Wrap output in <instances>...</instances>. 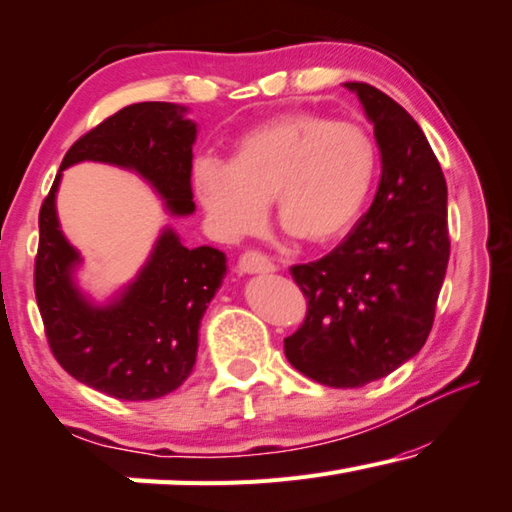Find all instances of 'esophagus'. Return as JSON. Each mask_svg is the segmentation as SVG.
I'll use <instances>...</instances> for the list:
<instances>
[{
  "label": "esophagus",
  "instance_id": "1",
  "mask_svg": "<svg viewBox=\"0 0 512 512\" xmlns=\"http://www.w3.org/2000/svg\"><path fill=\"white\" fill-rule=\"evenodd\" d=\"M239 271L241 273H248V275H257V273H275L278 271V266H275L269 257H264L262 253H243L239 257Z\"/></svg>",
  "mask_w": 512,
  "mask_h": 512
}]
</instances>
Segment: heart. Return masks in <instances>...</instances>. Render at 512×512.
<instances>
[{"instance_id": "b5f03b06", "label": "heart", "mask_w": 512, "mask_h": 512, "mask_svg": "<svg viewBox=\"0 0 512 512\" xmlns=\"http://www.w3.org/2000/svg\"><path fill=\"white\" fill-rule=\"evenodd\" d=\"M367 129L298 111L264 120L232 145V159L193 166V191L218 237L237 241L266 218L269 198L287 230L326 246L351 230L376 177Z\"/></svg>"}]
</instances>
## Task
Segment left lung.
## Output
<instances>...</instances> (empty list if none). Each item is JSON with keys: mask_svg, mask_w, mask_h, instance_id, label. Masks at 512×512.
Here are the masks:
<instances>
[{"mask_svg": "<svg viewBox=\"0 0 512 512\" xmlns=\"http://www.w3.org/2000/svg\"><path fill=\"white\" fill-rule=\"evenodd\" d=\"M380 150V184L367 214L326 257L291 266L307 298L285 355L328 387L385 378L426 344L451 241L446 182L417 120L378 88L346 81Z\"/></svg>", "mask_w": 512, "mask_h": 512, "instance_id": "1", "label": "left lung"}]
</instances>
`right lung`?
Instances as JSON below:
<instances>
[{
  "mask_svg": "<svg viewBox=\"0 0 512 512\" xmlns=\"http://www.w3.org/2000/svg\"><path fill=\"white\" fill-rule=\"evenodd\" d=\"M173 102H139L81 136L61 161L40 207L36 300L54 358L79 383L120 401H152L191 376L200 321L221 289L227 257L218 248H189L161 227L148 259L107 300L77 282L84 264L61 230L56 193L63 170L95 161L139 175L170 216L196 212L191 191L198 125Z\"/></svg>",
  "mask_w": 512,
  "mask_h": 512,
  "instance_id": "add662e5",
  "label": "right lung"
}]
</instances>
